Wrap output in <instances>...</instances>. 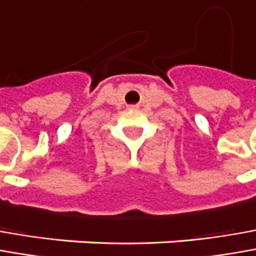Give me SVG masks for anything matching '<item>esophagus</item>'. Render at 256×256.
<instances>
[{
  "instance_id": "1",
  "label": "esophagus",
  "mask_w": 256,
  "mask_h": 256,
  "mask_svg": "<svg viewBox=\"0 0 256 256\" xmlns=\"http://www.w3.org/2000/svg\"><path fill=\"white\" fill-rule=\"evenodd\" d=\"M128 108H130V110H135V108H136V106H130Z\"/></svg>"
}]
</instances>
